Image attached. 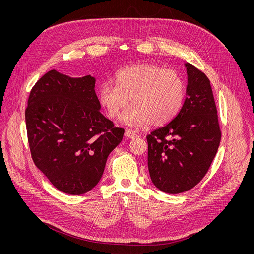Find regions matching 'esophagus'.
<instances>
[{
	"label": "esophagus",
	"instance_id": "obj_1",
	"mask_svg": "<svg viewBox=\"0 0 254 254\" xmlns=\"http://www.w3.org/2000/svg\"><path fill=\"white\" fill-rule=\"evenodd\" d=\"M125 135L127 136V137H129V138H135V137L137 136V134H136L134 131L130 130V129H127L126 132H125Z\"/></svg>",
	"mask_w": 254,
	"mask_h": 254
}]
</instances>
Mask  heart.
I'll list each match as a JSON object with an SVG mask.
<instances>
[{"mask_svg":"<svg viewBox=\"0 0 254 254\" xmlns=\"http://www.w3.org/2000/svg\"><path fill=\"white\" fill-rule=\"evenodd\" d=\"M116 85L103 82L98 100L107 116L115 119L128 102L122 121L131 127L150 124L155 127L171 122L183 105L186 87L177 71L155 64L124 68L114 76Z\"/></svg>","mask_w":254,"mask_h":254,"instance_id":"obj_1","label":"heart"}]
</instances>
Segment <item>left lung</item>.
<instances>
[{"instance_id":"obj_1","label":"left lung","mask_w":254,"mask_h":254,"mask_svg":"<svg viewBox=\"0 0 254 254\" xmlns=\"http://www.w3.org/2000/svg\"><path fill=\"white\" fill-rule=\"evenodd\" d=\"M187 97L169 124L147 135L148 167L161 191L179 194L194 188L207 174L221 140L210 80L186 63Z\"/></svg>"}]
</instances>
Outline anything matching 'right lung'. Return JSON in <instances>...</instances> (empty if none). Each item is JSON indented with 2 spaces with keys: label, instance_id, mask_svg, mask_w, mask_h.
<instances>
[{
  "label": "right lung",
  "instance_id": "obj_1",
  "mask_svg": "<svg viewBox=\"0 0 254 254\" xmlns=\"http://www.w3.org/2000/svg\"><path fill=\"white\" fill-rule=\"evenodd\" d=\"M90 75L71 78L50 70L32 87L25 111L34 164L59 191L94 188L125 129L103 117Z\"/></svg>",
  "mask_w": 254,
  "mask_h": 254
}]
</instances>
